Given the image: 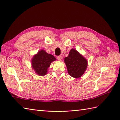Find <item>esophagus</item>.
Segmentation results:
<instances>
[{
    "instance_id": "obj_1",
    "label": "esophagus",
    "mask_w": 120,
    "mask_h": 120,
    "mask_svg": "<svg viewBox=\"0 0 120 120\" xmlns=\"http://www.w3.org/2000/svg\"><path fill=\"white\" fill-rule=\"evenodd\" d=\"M62 57L61 56H58V57H57V59L59 60V61H61V60H62Z\"/></svg>"
}]
</instances>
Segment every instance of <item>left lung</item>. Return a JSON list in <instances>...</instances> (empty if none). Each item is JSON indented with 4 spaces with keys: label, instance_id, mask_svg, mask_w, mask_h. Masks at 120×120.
Here are the masks:
<instances>
[{
    "label": "left lung",
    "instance_id": "1",
    "mask_svg": "<svg viewBox=\"0 0 120 120\" xmlns=\"http://www.w3.org/2000/svg\"><path fill=\"white\" fill-rule=\"evenodd\" d=\"M68 72L72 77L78 78L82 76L88 67V61L77 50L72 48L67 57L64 59Z\"/></svg>",
    "mask_w": 120,
    "mask_h": 120
}]
</instances>
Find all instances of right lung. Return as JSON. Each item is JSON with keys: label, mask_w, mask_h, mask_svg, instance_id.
I'll use <instances>...</instances> for the list:
<instances>
[{"label": "right lung", "mask_w": 120, "mask_h": 120, "mask_svg": "<svg viewBox=\"0 0 120 120\" xmlns=\"http://www.w3.org/2000/svg\"><path fill=\"white\" fill-rule=\"evenodd\" d=\"M56 60V58L53 55L47 53L44 49H41L33 56L32 68L38 75L44 76L47 74L51 63Z\"/></svg>", "instance_id": "1"}]
</instances>
